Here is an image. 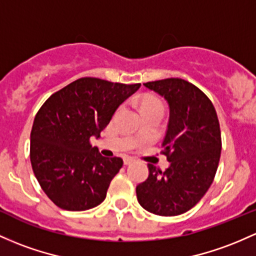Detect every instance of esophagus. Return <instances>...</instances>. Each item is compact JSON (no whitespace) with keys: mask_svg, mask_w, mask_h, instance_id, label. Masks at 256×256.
<instances>
[{"mask_svg":"<svg viewBox=\"0 0 256 256\" xmlns=\"http://www.w3.org/2000/svg\"><path fill=\"white\" fill-rule=\"evenodd\" d=\"M134 158L132 156H124V164L125 165H128V164H131V162H134Z\"/></svg>","mask_w":256,"mask_h":256,"instance_id":"obj_1","label":"esophagus"}]
</instances>
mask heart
I'll use <instances>...</instances> for the list:
<instances>
[{
  "mask_svg": "<svg viewBox=\"0 0 256 256\" xmlns=\"http://www.w3.org/2000/svg\"><path fill=\"white\" fill-rule=\"evenodd\" d=\"M141 108L143 110H148V109H162V103L159 98L153 96H144L141 100Z\"/></svg>",
  "mask_w": 256,
  "mask_h": 256,
  "instance_id": "heart-1",
  "label": "heart"
}]
</instances>
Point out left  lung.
I'll return each instance as SVG.
<instances>
[{
    "label": "left lung",
    "mask_w": 256,
    "mask_h": 256,
    "mask_svg": "<svg viewBox=\"0 0 256 256\" xmlns=\"http://www.w3.org/2000/svg\"><path fill=\"white\" fill-rule=\"evenodd\" d=\"M169 104V122L162 140L165 171L148 164L150 175L136 187L143 209L176 216L192 209L209 190L221 154V131L216 110L198 87L178 78L143 84Z\"/></svg>",
    "instance_id": "left-lung-1"
}]
</instances>
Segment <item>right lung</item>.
Instances as JSON below:
<instances>
[{
  "label": "right lung",
  "mask_w": 256,
  "mask_h": 256,
  "mask_svg": "<svg viewBox=\"0 0 256 256\" xmlns=\"http://www.w3.org/2000/svg\"><path fill=\"white\" fill-rule=\"evenodd\" d=\"M141 84L81 78L53 94L36 114L30 160L38 184L57 206L84 212L106 199L122 159L106 158L90 143Z\"/></svg>",
  "instance_id": "1"
}]
</instances>
